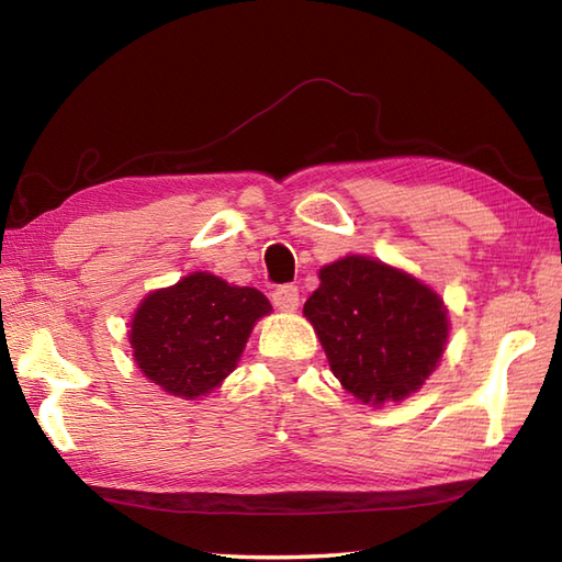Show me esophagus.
I'll return each instance as SVG.
<instances>
[{"label":"esophagus","mask_w":562,"mask_h":562,"mask_svg":"<svg viewBox=\"0 0 562 562\" xmlns=\"http://www.w3.org/2000/svg\"><path fill=\"white\" fill-rule=\"evenodd\" d=\"M272 304L280 308V312H294L300 306V290L294 284H280L278 290L272 292Z\"/></svg>","instance_id":"esophagus-1"}]
</instances>
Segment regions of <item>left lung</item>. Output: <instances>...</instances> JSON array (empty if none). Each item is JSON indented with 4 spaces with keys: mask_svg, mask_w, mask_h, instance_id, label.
Wrapping results in <instances>:
<instances>
[{
    "mask_svg": "<svg viewBox=\"0 0 562 562\" xmlns=\"http://www.w3.org/2000/svg\"><path fill=\"white\" fill-rule=\"evenodd\" d=\"M304 304L333 374L352 396L403 401L432 374L447 342V308L411 274L348 256L318 272Z\"/></svg>",
    "mask_w": 562,
    "mask_h": 562,
    "instance_id": "left-lung-1",
    "label": "left lung"
}]
</instances>
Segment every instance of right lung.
Returning a JSON list of instances; mask_svg holds the SVG:
<instances>
[{"instance_id":"1","label":"right lung","mask_w":562,"mask_h":562,"mask_svg":"<svg viewBox=\"0 0 562 562\" xmlns=\"http://www.w3.org/2000/svg\"><path fill=\"white\" fill-rule=\"evenodd\" d=\"M270 308L254 288L193 272L139 304L130 330L135 362L173 396H205L236 367L250 328Z\"/></svg>"}]
</instances>
